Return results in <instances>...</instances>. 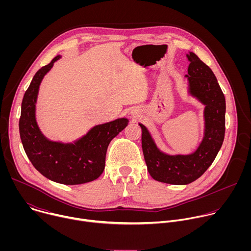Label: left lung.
Returning <instances> with one entry per match:
<instances>
[{
    "label": "left lung",
    "mask_w": 251,
    "mask_h": 251,
    "mask_svg": "<svg viewBox=\"0 0 251 251\" xmlns=\"http://www.w3.org/2000/svg\"><path fill=\"white\" fill-rule=\"evenodd\" d=\"M189 92L204 107V136L190 155L171 156L161 152L147 128H142V149L154 180L172 185H188L212 164L222 148L226 132V98L212 70L194 52L187 53Z\"/></svg>",
    "instance_id": "left-lung-1"
}]
</instances>
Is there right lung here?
Returning a JSON list of instances; mask_svg holds the SVG:
<instances>
[{"label": "right lung", "mask_w": 251, "mask_h": 251, "mask_svg": "<svg viewBox=\"0 0 251 251\" xmlns=\"http://www.w3.org/2000/svg\"><path fill=\"white\" fill-rule=\"evenodd\" d=\"M59 57L39 69L26 89L22 102L20 136L27 158L43 176L63 185H80L96 180L103 173L109 143L128 125V119L96 125L69 144L48 140L35 121V102L44 76Z\"/></svg>", "instance_id": "add662e5"}]
</instances>
